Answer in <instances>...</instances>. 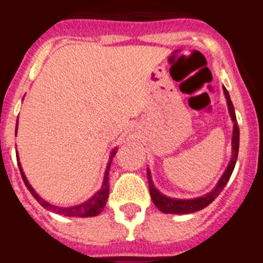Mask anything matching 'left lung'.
Returning a JSON list of instances; mask_svg holds the SVG:
<instances>
[{
    "mask_svg": "<svg viewBox=\"0 0 263 263\" xmlns=\"http://www.w3.org/2000/svg\"><path fill=\"white\" fill-rule=\"evenodd\" d=\"M224 89L225 99H227L228 104V110H229V115H231L232 121H233V137H232V158L229 160V164H228L227 170L224 171L222 176L220 178V180L217 182L216 187L213 188L212 191L208 192V194L203 195V196L195 197V199H173V197H168L166 195H163L162 192H159V190H157V187L153 183L152 174L147 168V180H148V188H150V195H152L153 203L155 204L158 210L163 213H173V215H187V213H194L197 211L203 210L206 205H210L216 197L220 195V192L224 190V187L227 185L228 180L231 178L232 173H233L234 166H236L237 157H238V146H240V129H238V125H237V118L236 113H234L233 104H232V100L229 93H228L227 88H222Z\"/></svg>",
    "mask_w": 263,
    "mask_h": 263,
    "instance_id": "obj_1",
    "label": "left lung"
}]
</instances>
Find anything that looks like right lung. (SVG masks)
Instances as JSON below:
<instances>
[{"label":"right lung","instance_id":"1","mask_svg":"<svg viewBox=\"0 0 263 263\" xmlns=\"http://www.w3.org/2000/svg\"><path fill=\"white\" fill-rule=\"evenodd\" d=\"M17 126H18V121H17V125H15V134H17ZM116 155V148L111 152L110 158H109V162H108V166H106L105 170V175H104V180H103V185L100 188L99 191L93 195V196L90 197L89 200L84 201V203L79 204V205L75 206H58V205H53V204H50L48 201L43 200L41 196L35 192V190L31 187V184L29 183L27 180L26 175L23 173L22 166L20 163V158L18 159V167H20V171H21V175H22L23 179V183L26 184L27 190L31 192V195L35 197V200L41 204L43 208L46 210L51 211L53 213H58V215H63V216H67V217H93V216L100 215V213L103 212L104 206H105L106 200H108V196H109V170H110V164H111V159L113 157Z\"/></svg>","mask_w":263,"mask_h":263}]
</instances>
